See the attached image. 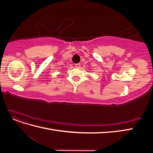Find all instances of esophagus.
I'll use <instances>...</instances> for the list:
<instances>
[{
	"label": "esophagus",
	"mask_w": 153,
	"mask_h": 153,
	"mask_svg": "<svg viewBox=\"0 0 153 153\" xmlns=\"http://www.w3.org/2000/svg\"><path fill=\"white\" fill-rule=\"evenodd\" d=\"M75 67H76V68H80V64L79 63H78V64H75Z\"/></svg>",
	"instance_id": "1"
}]
</instances>
